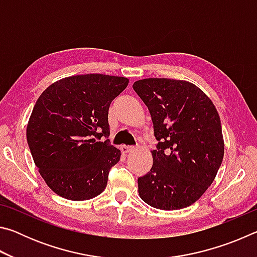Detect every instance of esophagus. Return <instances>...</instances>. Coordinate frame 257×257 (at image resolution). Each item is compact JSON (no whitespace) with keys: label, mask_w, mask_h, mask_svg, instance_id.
<instances>
[{"label":"esophagus","mask_w":257,"mask_h":257,"mask_svg":"<svg viewBox=\"0 0 257 257\" xmlns=\"http://www.w3.org/2000/svg\"><path fill=\"white\" fill-rule=\"evenodd\" d=\"M135 150L134 146H125L123 145L122 147H121V151H122V153L127 154V153H130V152H133Z\"/></svg>","instance_id":"1"}]
</instances>
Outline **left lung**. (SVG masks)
Wrapping results in <instances>:
<instances>
[{
	"mask_svg": "<svg viewBox=\"0 0 257 257\" xmlns=\"http://www.w3.org/2000/svg\"><path fill=\"white\" fill-rule=\"evenodd\" d=\"M133 88L149 107L158 141L153 165L138 178L139 196L164 211L180 210L211 186L224 154L219 113L191 82L147 78Z\"/></svg>",
	"mask_w": 257,
	"mask_h": 257,
	"instance_id": "1",
	"label": "left lung"
}]
</instances>
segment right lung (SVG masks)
Here are the masks:
<instances>
[{
  "label": "right lung",
  "instance_id": "right-lung-1",
  "mask_svg": "<svg viewBox=\"0 0 257 257\" xmlns=\"http://www.w3.org/2000/svg\"><path fill=\"white\" fill-rule=\"evenodd\" d=\"M128 82L101 73L72 76L53 82L38 97L27 142L42 178L56 195L87 201L105 189L108 171L121 156L107 139L108 107Z\"/></svg>",
  "mask_w": 257,
  "mask_h": 257
}]
</instances>
